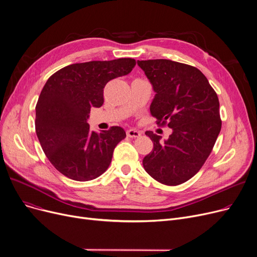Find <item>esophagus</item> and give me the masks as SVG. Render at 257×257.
<instances>
[{"mask_svg":"<svg viewBox=\"0 0 257 257\" xmlns=\"http://www.w3.org/2000/svg\"><path fill=\"white\" fill-rule=\"evenodd\" d=\"M127 137L131 138V139H136V138H140L141 137V132L140 131H137L134 129H129L127 131Z\"/></svg>","mask_w":257,"mask_h":257,"instance_id":"obj_1","label":"esophagus"}]
</instances>
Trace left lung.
<instances>
[{"mask_svg": "<svg viewBox=\"0 0 257 257\" xmlns=\"http://www.w3.org/2000/svg\"><path fill=\"white\" fill-rule=\"evenodd\" d=\"M156 92L150 111L158 126L172 128L164 143L147 131L154 144L143 165L156 181L178 185L200 171L222 127L217 92L197 67L169 59L139 60Z\"/></svg>", "mask_w": 257, "mask_h": 257, "instance_id": "8db88e82", "label": "left lung"}]
</instances>
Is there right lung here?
Here are the masks:
<instances>
[{
  "label": "right lung",
  "mask_w": 257,
  "mask_h": 257,
  "mask_svg": "<svg viewBox=\"0 0 257 257\" xmlns=\"http://www.w3.org/2000/svg\"><path fill=\"white\" fill-rule=\"evenodd\" d=\"M136 64L132 58L74 63L48 79L35 107V131L50 163L67 178L92 180L109 167L126 132L113 126L97 133L87 118L91 107L103 105L107 82L129 74Z\"/></svg>",
  "instance_id": "obj_1"
}]
</instances>
